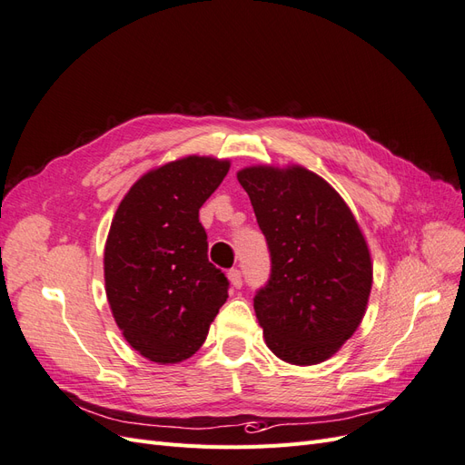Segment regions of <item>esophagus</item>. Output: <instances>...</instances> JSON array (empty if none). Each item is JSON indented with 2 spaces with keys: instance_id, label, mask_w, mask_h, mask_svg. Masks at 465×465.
Masks as SVG:
<instances>
[{
  "instance_id": "34e87169",
  "label": "esophagus",
  "mask_w": 465,
  "mask_h": 465,
  "mask_svg": "<svg viewBox=\"0 0 465 465\" xmlns=\"http://www.w3.org/2000/svg\"><path fill=\"white\" fill-rule=\"evenodd\" d=\"M228 280L233 288H242L243 286V276H242V271H237V268H232V271L228 272Z\"/></svg>"
}]
</instances>
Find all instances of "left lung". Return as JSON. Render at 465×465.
Masks as SVG:
<instances>
[{
	"label": "left lung",
	"instance_id": "left-lung-1",
	"mask_svg": "<svg viewBox=\"0 0 465 465\" xmlns=\"http://www.w3.org/2000/svg\"><path fill=\"white\" fill-rule=\"evenodd\" d=\"M237 179L271 251V278L252 299L266 346L292 365L321 363L365 314V237L336 189L302 166H252Z\"/></svg>",
	"mask_w": 465,
	"mask_h": 465
}]
</instances>
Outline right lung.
<instances>
[{"mask_svg": "<svg viewBox=\"0 0 465 465\" xmlns=\"http://www.w3.org/2000/svg\"><path fill=\"white\" fill-rule=\"evenodd\" d=\"M228 160L187 156L144 173L119 203L104 249L114 319L133 350L154 363L197 351L226 303L230 282L208 261L199 208Z\"/></svg>", "mask_w": 465, "mask_h": 465, "instance_id": "add662e5", "label": "right lung"}]
</instances>
